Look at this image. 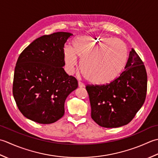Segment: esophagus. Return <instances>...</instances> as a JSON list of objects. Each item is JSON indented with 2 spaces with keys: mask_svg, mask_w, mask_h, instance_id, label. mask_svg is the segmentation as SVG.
I'll use <instances>...</instances> for the list:
<instances>
[{
  "mask_svg": "<svg viewBox=\"0 0 158 158\" xmlns=\"http://www.w3.org/2000/svg\"><path fill=\"white\" fill-rule=\"evenodd\" d=\"M78 86L79 87H84V86H85V85H84V83H82V82L78 81Z\"/></svg>",
  "mask_w": 158,
  "mask_h": 158,
  "instance_id": "esophagus-1",
  "label": "esophagus"
}]
</instances>
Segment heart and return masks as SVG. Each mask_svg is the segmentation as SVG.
<instances>
[{"instance_id": "b5f03b06", "label": "heart", "mask_w": 158, "mask_h": 158, "mask_svg": "<svg viewBox=\"0 0 158 158\" xmlns=\"http://www.w3.org/2000/svg\"><path fill=\"white\" fill-rule=\"evenodd\" d=\"M89 82L106 85L117 78L127 60V48L123 41L113 37L81 36L73 41L72 48L64 49L65 62L70 71L78 65Z\"/></svg>"}]
</instances>
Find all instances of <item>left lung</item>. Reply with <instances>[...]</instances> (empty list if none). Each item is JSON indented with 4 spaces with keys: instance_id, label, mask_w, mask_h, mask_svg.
<instances>
[{
    "instance_id": "8db88e82",
    "label": "left lung",
    "mask_w": 158,
    "mask_h": 158,
    "mask_svg": "<svg viewBox=\"0 0 158 158\" xmlns=\"http://www.w3.org/2000/svg\"><path fill=\"white\" fill-rule=\"evenodd\" d=\"M125 69L110 83L86 86L91 107V118L102 127L114 128L128 124L145 100L146 69L133 48Z\"/></svg>"
}]
</instances>
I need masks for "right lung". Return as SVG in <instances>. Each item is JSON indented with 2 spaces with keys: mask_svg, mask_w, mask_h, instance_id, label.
Instances as JSON below:
<instances>
[{
  "mask_svg": "<svg viewBox=\"0 0 158 158\" xmlns=\"http://www.w3.org/2000/svg\"><path fill=\"white\" fill-rule=\"evenodd\" d=\"M73 35L57 32L34 40L18 57L14 71L13 95L21 113L41 124L56 122L65 113L67 96L78 88V80L69 76L64 46Z\"/></svg>",
  "mask_w": 158,
  "mask_h": 158,
  "instance_id": "1",
  "label": "right lung"
}]
</instances>
